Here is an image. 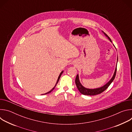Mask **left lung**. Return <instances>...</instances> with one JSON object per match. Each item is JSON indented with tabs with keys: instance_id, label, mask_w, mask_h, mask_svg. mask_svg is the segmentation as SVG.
Here are the masks:
<instances>
[{
	"instance_id": "8db88e82",
	"label": "left lung",
	"mask_w": 132,
	"mask_h": 132,
	"mask_svg": "<svg viewBox=\"0 0 132 132\" xmlns=\"http://www.w3.org/2000/svg\"><path fill=\"white\" fill-rule=\"evenodd\" d=\"M104 34L106 36H107L108 37L109 40L112 42V41L111 40V39L110 37L108 36L107 34H106L105 33H104ZM117 67L115 70V72L114 73L113 76L112 78H111V79L104 86H103L102 87L99 88H97V89H87L85 88L84 87H83L82 86V85L80 84L79 80V77H78V75H77V76L76 77V79H75V83H76V86L78 89V90L79 91V92L82 94V95H87V96H94V95H98V94H100L102 92H103L104 91H105L108 87L110 85V84L112 83V82L113 81V80L115 78L116 75V72H117Z\"/></svg>"
}]
</instances>
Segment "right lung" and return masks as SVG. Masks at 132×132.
Returning a JSON list of instances; mask_svg holds the SVG:
<instances>
[{
  "label": "right lung",
  "mask_w": 132,
  "mask_h": 132,
  "mask_svg": "<svg viewBox=\"0 0 132 132\" xmlns=\"http://www.w3.org/2000/svg\"><path fill=\"white\" fill-rule=\"evenodd\" d=\"M63 71H62L61 72V73L60 74V75H59V78H58V79H57V82H56V85H55V86L54 87V88L52 89V90H51L50 91H48V92H47V93H45L44 95H46V94H47V93H50V92H51L54 89V88H55V87H56V85L57 84V83H58V82H59V80H60V77H61V75H62V74L63 73Z\"/></svg>",
  "instance_id": "1"
}]
</instances>
